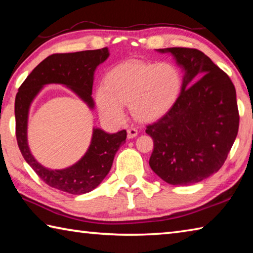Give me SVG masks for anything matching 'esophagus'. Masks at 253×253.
Returning a JSON list of instances; mask_svg holds the SVG:
<instances>
[{"mask_svg":"<svg viewBox=\"0 0 253 253\" xmlns=\"http://www.w3.org/2000/svg\"><path fill=\"white\" fill-rule=\"evenodd\" d=\"M138 135V131H137L136 128H129V129L127 130V137L129 139L131 138H135V137Z\"/></svg>","mask_w":253,"mask_h":253,"instance_id":"obj_1","label":"esophagus"}]
</instances>
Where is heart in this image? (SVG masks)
<instances>
[{
  "label": "heart",
  "instance_id": "heart-1",
  "mask_svg": "<svg viewBox=\"0 0 253 253\" xmlns=\"http://www.w3.org/2000/svg\"><path fill=\"white\" fill-rule=\"evenodd\" d=\"M182 84L181 71L172 62L129 60L113 68L105 85L97 89L98 110L106 121L119 124L125 118L124 105L129 104L138 121H155L176 102Z\"/></svg>",
  "mask_w": 253,
  "mask_h": 253
}]
</instances>
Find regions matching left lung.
Masks as SVG:
<instances>
[{
	"label": "left lung",
	"mask_w": 253,
	"mask_h": 253,
	"mask_svg": "<svg viewBox=\"0 0 253 253\" xmlns=\"http://www.w3.org/2000/svg\"><path fill=\"white\" fill-rule=\"evenodd\" d=\"M183 69L182 91L168 113L148 125L153 172L172 185H191L216 173L238 135L237 93L229 76L202 51L158 49Z\"/></svg>",
	"instance_id": "obj_1"
}]
</instances>
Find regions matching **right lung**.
Here are the masks:
<instances>
[{"instance_id": "1", "label": "right lung", "mask_w": 253, "mask_h": 253, "mask_svg": "<svg viewBox=\"0 0 253 253\" xmlns=\"http://www.w3.org/2000/svg\"><path fill=\"white\" fill-rule=\"evenodd\" d=\"M109 57L108 48L55 53L45 58L21 84L15 97V134L22 156L49 186L67 193L80 195L91 192L104 181L113 165L114 157L126 142L127 132L108 134L93 128L91 142L84 155L74 165L62 169H50L33 157L28 144L29 111L34 98L45 84H63L93 109L91 97L93 75L97 67Z\"/></svg>"}]
</instances>
